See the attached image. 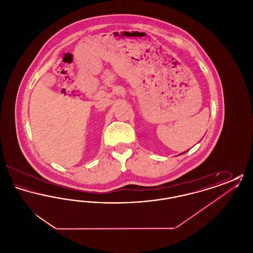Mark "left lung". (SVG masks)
I'll use <instances>...</instances> for the list:
<instances>
[{"mask_svg": "<svg viewBox=\"0 0 253 253\" xmlns=\"http://www.w3.org/2000/svg\"><path fill=\"white\" fill-rule=\"evenodd\" d=\"M185 153H186V152H184V153H181L180 155H182V154H185Z\"/></svg>", "mask_w": 253, "mask_h": 253, "instance_id": "obj_1", "label": "left lung"}]
</instances>
